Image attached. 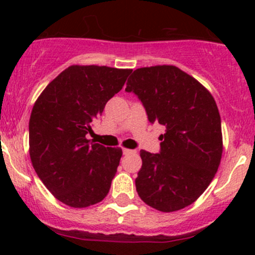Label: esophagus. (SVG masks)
<instances>
[{"label": "esophagus", "mask_w": 255, "mask_h": 255, "mask_svg": "<svg viewBox=\"0 0 255 255\" xmlns=\"http://www.w3.org/2000/svg\"><path fill=\"white\" fill-rule=\"evenodd\" d=\"M130 153H133V150H132V149L123 148V154H125V155H127V154H130Z\"/></svg>", "instance_id": "34e87169"}]
</instances>
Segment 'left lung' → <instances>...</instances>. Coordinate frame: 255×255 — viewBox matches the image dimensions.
Returning <instances> with one entry per match:
<instances>
[{
  "label": "left lung",
  "mask_w": 255,
  "mask_h": 255,
  "mask_svg": "<svg viewBox=\"0 0 255 255\" xmlns=\"http://www.w3.org/2000/svg\"><path fill=\"white\" fill-rule=\"evenodd\" d=\"M126 91L142 101L149 122L165 127L158 154L140 150L138 195L161 212L189 206L207 189L222 158L215 99L196 79L174 65L137 69Z\"/></svg>",
  "instance_id": "obj_1"
}]
</instances>
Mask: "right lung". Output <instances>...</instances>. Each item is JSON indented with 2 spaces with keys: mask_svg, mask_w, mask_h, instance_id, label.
Segmentation results:
<instances>
[{
  "mask_svg": "<svg viewBox=\"0 0 255 255\" xmlns=\"http://www.w3.org/2000/svg\"><path fill=\"white\" fill-rule=\"evenodd\" d=\"M130 73V69L71 65L45 87L33 106L32 165L49 191L68 206H91L109 194L122 149L94 143L86 135Z\"/></svg>",
  "mask_w": 255,
  "mask_h": 255,
  "instance_id": "add662e5",
  "label": "right lung"
}]
</instances>
